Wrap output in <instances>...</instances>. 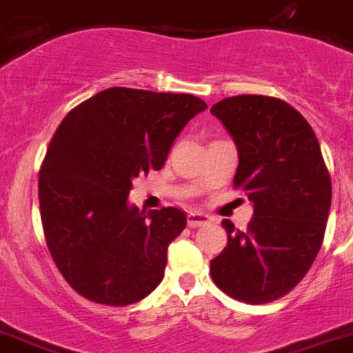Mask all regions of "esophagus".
Here are the masks:
<instances>
[{"label": "esophagus", "mask_w": 353, "mask_h": 353, "mask_svg": "<svg viewBox=\"0 0 353 353\" xmlns=\"http://www.w3.org/2000/svg\"><path fill=\"white\" fill-rule=\"evenodd\" d=\"M210 222V217L205 214H200V212H190L188 214V225L190 228H200V225H205Z\"/></svg>", "instance_id": "1"}]
</instances>
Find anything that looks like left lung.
Instances as JSON below:
<instances>
[{
    "label": "left lung",
    "instance_id": "obj_1",
    "mask_svg": "<svg viewBox=\"0 0 353 353\" xmlns=\"http://www.w3.org/2000/svg\"><path fill=\"white\" fill-rule=\"evenodd\" d=\"M210 112L238 148L232 186L253 201L245 231L222 221L228 245L210 260V276L239 302H274L302 281L323 245L331 177L319 141L302 114L279 98L238 94Z\"/></svg>",
    "mask_w": 353,
    "mask_h": 353
}]
</instances>
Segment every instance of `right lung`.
Instances as JSON below:
<instances>
[{
  "label": "right lung",
  "mask_w": 353,
  "mask_h": 353,
  "mask_svg": "<svg viewBox=\"0 0 353 353\" xmlns=\"http://www.w3.org/2000/svg\"><path fill=\"white\" fill-rule=\"evenodd\" d=\"M207 103L193 94L108 88L72 108L39 170V208L53 262L74 292L125 307L163 279L179 208L129 207L132 179L160 170L174 139Z\"/></svg>",
  "instance_id": "add662e5"
}]
</instances>
